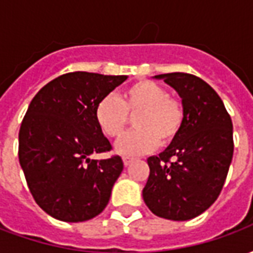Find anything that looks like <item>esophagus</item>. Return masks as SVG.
<instances>
[{
	"label": "esophagus",
	"mask_w": 253,
	"mask_h": 253,
	"mask_svg": "<svg viewBox=\"0 0 253 253\" xmlns=\"http://www.w3.org/2000/svg\"><path fill=\"white\" fill-rule=\"evenodd\" d=\"M132 161H134V159H130V157H123V164L126 165H130L132 163Z\"/></svg>",
	"instance_id": "obj_1"
}]
</instances>
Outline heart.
<instances>
[{"label":"heart","mask_w":253,"mask_h":253,"mask_svg":"<svg viewBox=\"0 0 253 253\" xmlns=\"http://www.w3.org/2000/svg\"><path fill=\"white\" fill-rule=\"evenodd\" d=\"M130 115H137V130L122 137L115 145L116 153L132 157L170 143L180 131L184 112L181 104L168 96L164 86L153 81H138L125 90L123 99L107 94L100 100L94 118L107 137L118 138L128 126Z\"/></svg>","instance_id":"b5f03b06"}]
</instances>
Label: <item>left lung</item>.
<instances>
[{
    "label": "left lung",
    "instance_id": "obj_1",
    "mask_svg": "<svg viewBox=\"0 0 253 253\" xmlns=\"http://www.w3.org/2000/svg\"><path fill=\"white\" fill-rule=\"evenodd\" d=\"M179 93L184 112L177 137L148 159L143 201L157 217L188 221L206 211L222 190L233 157V125L222 100L187 73L154 76Z\"/></svg>",
    "mask_w": 253,
    "mask_h": 253
}]
</instances>
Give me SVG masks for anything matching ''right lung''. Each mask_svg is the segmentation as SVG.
Here are the masks:
<instances>
[{"label":"right lung","mask_w":253,"mask_h":253,"mask_svg":"<svg viewBox=\"0 0 253 253\" xmlns=\"http://www.w3.org/2000/svg\"><path fill=\"white\" fill-rule=\"evenodd\" d=\"M127 76L74 72L44 85L30 103L19 131V161L42 210L65 222L99 215L123 170L94 118L96 105Z\"/></svg>","instance_id":"obj_1"}]
</instances>
